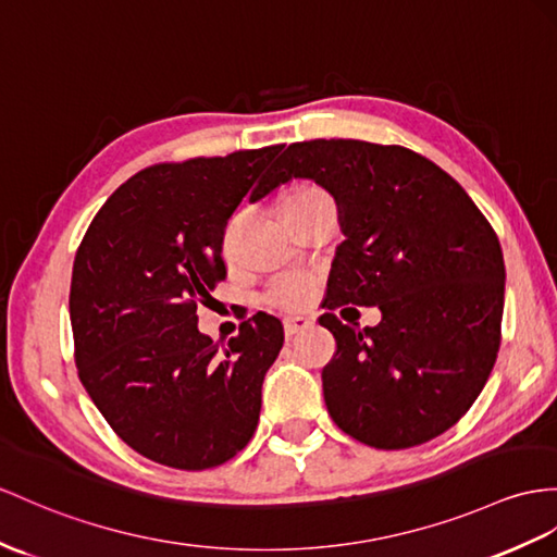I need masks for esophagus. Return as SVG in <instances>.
I'll list each match as a JSON object with an SVG mask.
<instances>
[{"mask_svg":"<svg viewBox=\"0 0 557 557\" xmlns=\"http://www.w3.org/2000/svg\"><path fill=\"white\" fill-rule=\"evenodd\" d=\"M309 325H311V321L305 319V317H290V319L283 321V331H286V337L290 341V337L305 333Z\"/></svg>","mask_w":557,"mask_h":557,"instance_id":"34e87169","label":"esophagus"}]
</instances>
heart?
I'll return each instance as SVG.
<instances>
[{
  "label": "heart",
  "mask_w": 557,
  "mask_h": 557,
  "mask_svg": "<svg viewBox=\"0 0 557 557\" xmlns=\"http://www.w3.org/2000/svg\"><path fill=\"white\" fill-rule=\"evenodd\" d=\"M329 194L323 191V188L314 186V184H295L290 188H286L276 200V208L281 212L283 220H293L300 212H305L309 206H314L317 200L325 198ZM236 228H238V220H232L226 226L224 232V248L228 250L234 246V238H236ZM317 286V274H311L307 269H288V271H281L274 278L269 281L267 286V300L278 307V309H286V311H295V309H302L309 300L311 290Z\"/></svg>",
  "instance_id": "heart-1"
}]
</instances>
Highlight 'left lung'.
<instances>
[{
    "label": "left lung",
    "instance_id": "8db88e82",
    "mask_svg": "<svg viewBox=\"0 0 557 557\" xmlns=\"http://www.w3.org/2000/svg\"><path fill=\"white\" fill-rule=\"evenodd\" d=\"M293 176L329 188L347 236L319 317L335 337L321 371L331 418L375 449L435 440L466 416L498 355L506 267L494 226L451 174L395 144H290L274 184ZM347 304L384 319L359 332L332 314Z\"/></svg>",
    "mask_w": 557,
    "mask_h": 557
}]
</instances>
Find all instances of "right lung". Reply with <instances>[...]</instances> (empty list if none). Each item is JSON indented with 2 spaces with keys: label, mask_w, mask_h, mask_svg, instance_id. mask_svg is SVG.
<instances>
[{
  "label": "right lung",
  "mask_w": 557,
  "mask_h": 557,
  "mask_svg": "<svg viewBox=\"0 0 557 557\" xmlns=\"http://www.w3.org/2000/svg\"><path fill=\"white\" fill-rule=\"evenodd\" d=\"M281 148L146 168L103 202L77 248V375L115 435L160 466H222L255 435L283 325L257 311L222 349L198 331L196 309L226 278L228 216L248 191L257 200L278 186L265 168Z\"/></svg>",
  "instance_id": "right-lung-1"
}]
</instances>
